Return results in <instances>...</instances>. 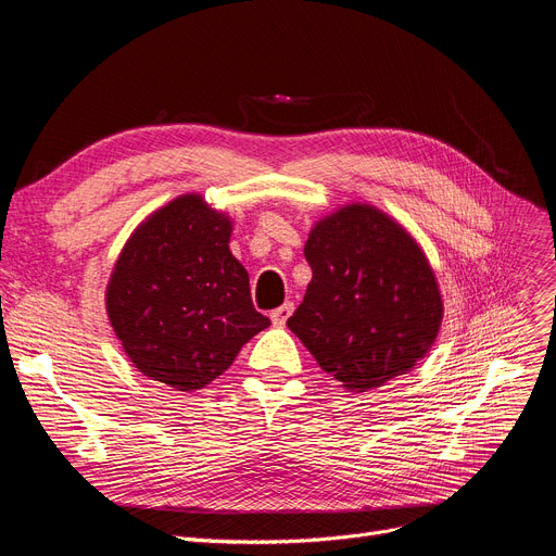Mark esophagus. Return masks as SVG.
<instances>
[{
    "mask_svg": "<svg viewBox=\"0 0 556 556\" xmlns=\"http://www.w3.org/2000/svg\"><path fill=\"white\" fill-rule=\"evenodd\" d=\"M293 302H283L279 308H275L273 313H270V317H273V325L275 327H283L286 325V319L293 315Z\"/></svg>",
    "mask_w": 556,
    "mask_h": 556,
    "instance_id": "obj_1",
    "label": "esophagus"
}]
</instances>
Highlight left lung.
<instances>
[{
    "instance_id": "left-lung-1",
    "label": "left lung",
    "mask_w": 556,
    "mask_h": 556,
    "mask_svg": "<svg viewBox=\"0 0 556 556\" xmlns=\"http://www.w3.org/2000/svg\"><path fill=\"white\" fill-rule=\"evenodd\" d=\"M304 256L313 277L286 327L340 388H381L430 352L444 319L442 290L396 218L346 202L311 227Z\"/></svg>"
}]
</instances>
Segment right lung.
I'll list each match as a JSON object with an SVG mask.
<instances>
[{
    "instance_id": "add662e5",
    "label": "right lung",
    "mask_w": 556,
    "mask_h": 556,
    "mask_svg": "<svg viewBox=\"0 0 556 556\" xmlns=\"http://www.w3.org/2000/svg\"><path fill=\"white\" fill-rule=\"evenodd\" d=\"M233 220L200 193L146 216L114 261L105 311L130 363L178 392L210 386L270 319L229 250Z\"/></svg>"
}]
</instances>
